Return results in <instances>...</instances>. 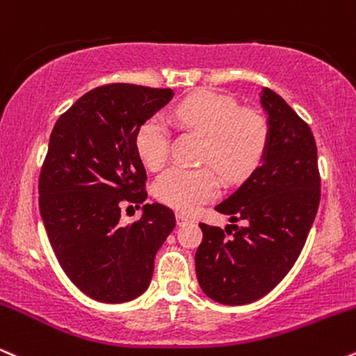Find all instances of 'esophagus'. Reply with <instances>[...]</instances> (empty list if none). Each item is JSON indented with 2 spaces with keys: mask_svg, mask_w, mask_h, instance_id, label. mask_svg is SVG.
Returning <instances> with one entry per match:
<instances>
[{
  "mask_svg": "<svg viewBox=\"0 0 356 356\" xmlns=\"http://www.w3.org/2000/svg\"><path fill=\"white\" fill-rule=\"evenodd\" d=\"M190 221H191L190 216L183 215V213H177V223H178V227H183V225L190 223Z\"/></svg>",
  "mask_w": 356,
  "mask_h": 356,
  "instance_id": "obj_1",
  "label": "esophagus"
}]
</instances>
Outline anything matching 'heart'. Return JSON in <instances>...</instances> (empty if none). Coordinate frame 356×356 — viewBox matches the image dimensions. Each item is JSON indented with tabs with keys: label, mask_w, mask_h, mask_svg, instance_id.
Returning a JSON list of instances; mask_svg holds the SVG:
<instances>
[{
	"label": "heart",
	"mask_w": 356,
	"mask_h": 356,
	"mask_svg": "<svg viewBox=\"0 0 356 356\" xmlns=\"http://www.w3.org/2000/svg\"><path fill=\"white\" fill-rule=\"evenodd\" d=\"M173 120L207 136L203 161L211 163L229 181L248 178L260 166L270 145V123L263 113L241 108L232 96L200 91L177 104ZM136 152L149 170H160L170 156V128L153 116L136 133ZM221 178L213 166H175L158 178L154 193L161 203L193 213L220 195Z\"/></svg>",
	"instance_id": "heart-1"
}]
</instances>
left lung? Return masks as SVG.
Returning <instances> with one entry per match:
<instances>
[{"label":"left lung","instance_id":"8db88e82","mask_svg":"<svg viewBox=\"0 0 356 356\" xmlns=\"http://www.w3.org/2000/svg\"><path fill=\"white\" fill-rule=\"evenodd\" d=\"M270 145L261 165L215 210L229 216L221 229L200 223L203 241L195 254L200 286L215 302L260 300L293 268L320 204L316 143L310 127L282 96L263 88Z\"/></svg>","mask_w":356,"mask_h":356}]
</instances>
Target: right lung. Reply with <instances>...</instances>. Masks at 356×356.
<instances>
[{"instance_id": "obj_1", "label": "right lung", "mask_w": 356, "mask_h": 356, "mask_svg": "<svg viewBox=\"0 0 356 356\" xmlns=\"http://www.w3.org/2000/svg\"><path fill=\"white\" fill-rule=\"evenodd\" d=\"M171 98L170 88L98 86L63 113L49 136L38 181L41 218L66 277L96 302L145 293L156 252L177 225L160 203H146L131 225L120 223L127 204L140 208L148 196L138 129Z\"/></svg>"}]
</instances>
